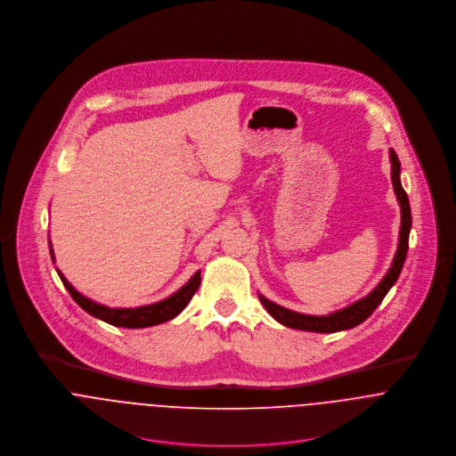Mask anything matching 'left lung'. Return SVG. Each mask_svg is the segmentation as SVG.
<instances>
[{"label":"left lung","instance_id":"obj_1","mask_svg":"<svg viewBox=\"0 0 456 456\" xmlns=\"http://www.w3.org/2000/svg\"><path fill=\"white\" fill-rule=\"evenodd\" d=\"M391 161V183H393V190L396 200L400 203V210H402V224H400V239H398V249L395 255V260L391 265L388 273L385 275V279L379 282V286L365 298L358 300L356 304L337 311L333 314L328 316H307V314H298L293 311H288L270 300H266L265 297H261V304L265 305V309L270 313V316L273 320H277L279 323L289 328H297V330H307V331H320V333H333V331H340V330H349L353 326L363 323L376 309L378 305L383 302V298L387 297V293L390 291L391 286L396 282L403 261L407 256V249H409V232H411V224H412V217H411V207H409V198L407 193L403 191L402 184H400V161L395 154V151H390Z\"/></svg>","mask_w":456,"mask_h":456}]
</instances>
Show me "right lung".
<instances>
[{
  "mask_svg": "<svg viewBox=\"0 0 456 456\" xmlns=\"http://www.w3.org/2000/svg\"><path fill=\"white\" fill-rule=\"evenodd\" d=\"M51 256L54 260L53 249H51ZM63 284H65L68 293L71 295V298L91 316L110 323L114 326H123V328H145V326L159 325L165 323L168 320H174L193 298V295L200 286V272H196L195 275L190 279V282L186 286H183L175 295H172L167 300H161L158 304L152 305H143V307H134V309H110L105 305H100L89 298H86L84 295H80L68 281L65 275L58 270Z\"/></svg>",
  "mask_w": 456,
  "mask_h": 456,
  "instance_id": "right-lung-1",
  "label": "right lung"
}]
</instances>
